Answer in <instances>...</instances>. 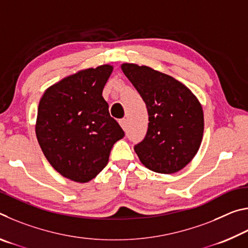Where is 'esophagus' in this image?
Instances as JSON below:
<instances>
[{"label":"esophagus","instance_id":"esophagus-1","mask_svg":"<svg viewBox=\"0 0 248 248\" xmlns=\"http://www.w3.org/2000/svg\"><path fill=\"white\" fill-rule=\"evenodd\" d=\"M119 124H120V125H121V128H123L124 131H125V129H127V125H128V123H127V119H120L119 120Z\"/></svg>","mask_w":248,"mask_h":248}]
</instances>
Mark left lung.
Wrapping results in <instances>:
<instances>
[{
    "label": "left lung",
    "mask_w": 248,
    "mask_h": 248,
    "mask_svg": "<svg viewBox=\"0 0 248 248\" xmlns=\"http://www.w3.org/2000/svg\"><path fill=\"white\" fill-rule=\"evenodd\" d=\"M121 70L148 108L149 125L134 151L146 169L161 174L183 170L202 141L203 110L182 82L146 65L123 63Z\"/></svg>",
    "instance_id": "obj_1"
}]
</instances>
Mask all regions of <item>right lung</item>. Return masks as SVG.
Returning a JSON list of instances; mask_svg holds the SVG:
<instances>
[{"mask_svg": "<svg viewBox=\"0 0 248 248\" xmlns=\"http://www.w3.org/2000/svg\"><path fill=\"white\" fill-rule=\"evenodd\" d=\"M112 70L103 64L78 71L49 86L40 98L37 140L50 165L72 182L95 178L107 165L112 145L124 137L103 97Z\"/></svg>", "mask_w": 248, "mask_h": 248, "instance_id": "obj_1", "label": "right lung"}]
</instances>
